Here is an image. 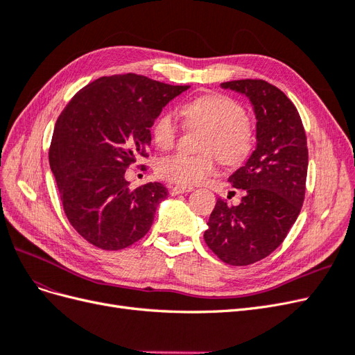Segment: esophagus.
<instances>
[{
	"label": "esophagus",
	"mask_w": 355,
	"mask_h": 355,
	"mask_svg": "<svg viewBox=\"0 0 355 355\" xmlns=\"http://www.w3.org/2000/svg\"><path fill=\"white\" fill-rule=\"evenodd\" d=\"M194 188L192 187H189V185H176V187H173L171 188V194H184V192H189V191H192Z\"/></svg>",
	"instance_id": "1"
}]
</instances>
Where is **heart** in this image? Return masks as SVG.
<instances>
[{"mask_svg":"<svg viewBox=\"0 0 355 355\" xmlns=\"http://www.w3.org/2000/svg\"><path fill=\"white\" fill-rule=\"evenodd\" d=\"M189 125L207 127L200 149L202 154L175 153L157 163L161 178L180 185H197L216 171V153L225 164L235 166L249 155L253 146V127L243 106L228 96L204 94L182 110ZM179 124L175 114L164 112L154 125V141L161 149L175 145Z\"/></svg>","mask_w":355,"mask_h":355,"instance_id":"1","label":"heart"}]
</instances>
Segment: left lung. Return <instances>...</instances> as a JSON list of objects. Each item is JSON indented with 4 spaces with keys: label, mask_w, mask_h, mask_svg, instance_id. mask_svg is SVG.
<instances>
[{
    "label": "left lung",
    "mask_w": 355,
    "mask_h": 355,
    "mask_svg": "<svg viewBox=\"0 0 355 355\" xmlns=\"http://www.w3.org/2000/svg\"><path fill=\"white\" fill-rule=\"evenodd\" d=\"M244 94L256 116V148L230 176L243 191L239 206L218 200L204 232L209 249L225 263L250 265L271 254L296 222L305 198L306 136L287 96L263 80L220 84Z\"/></svg>",
    "instance_id": "obj_1"
}]
</instances>
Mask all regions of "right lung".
I'll return each instance as SVG.
<instances>
[{"instance_id": "obj_1", "label": "right lung", "mask_w": 355, "mask_h": 355, "mask_svg": "<svg viewBox=\"0 0 355 355\" xmlns=\"http://www.w3.org/2000/svg\"><path fill=\"white\" fill-rule=\"evenodd\" d=\"M189 85L142 75L102 77L81 89L59 115L49 151L69 223L103 250H121L149 231L167 188H128L125 168L146 157L151 127L164 106Z\"/></svg>"}]
</instances>
